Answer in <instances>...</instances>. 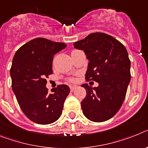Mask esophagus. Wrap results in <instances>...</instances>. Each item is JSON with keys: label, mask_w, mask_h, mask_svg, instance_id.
<instances>
[{"label": "esophagus", "mask_w": 148, "mask_h": 148, "mask_svg": "<svg viewBox=\"0 0 148 148\" xmlns=\"http://www.w3.org/2000/svg\"><path fill=\"white\" fill-rule=\"evenodd\" d=\"M77 86H70V89H71V91H74V89H77Z\"/></svg>", "instance_id": "esophagus-1"}]
</instances>
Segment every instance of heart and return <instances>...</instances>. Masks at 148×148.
I'll list each match as a JSON object with an SVG mask.
<instances>
[{
    "instance_id": "b5f03b06",
    "label": "heart",
    "mask_w": 148,
    "mask_h": 148,
    "mask_svg": "<svg viewBox=\"0 0 148 148\" xmlns=\"http://www.w3.org/2000/svg\"><path fill=\"white\" fill-rule=\"evenodd\" d=\"M74 79H71V81H74Z\"/></svg>"
}]
</instances>
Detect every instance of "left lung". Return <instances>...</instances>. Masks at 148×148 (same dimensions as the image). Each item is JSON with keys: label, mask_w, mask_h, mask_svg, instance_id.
Segmentation results:
<instances>
[{"label": "left lung", "mask_w": 148, "mask_h": 148, "mask_svg": "<svg viewBox=\"0 0 148 148\" xmlns=\"http://www.w3.org/2000/svg\"><path fill=\"white\" fill-rule=\"evenodd\" d=\"M84 50L89 60L86 81L99 83L92 88L87 84L81 108L85 116L93 122H104L117 113L126 97L131 79L130 60L126 47L112 36L95 32L74 43Z\"/></svg>", "instance_id": "obj_1"}]
</instances>
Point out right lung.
I'll use <instances>...</instances> for the list:
<instances>
[{
  "label": "right lung",
  "mask_w": 148,
  "mask_h": 148,
  "mask_svg": "<svg viewBox=\"0 0 148 148\" xmlns=\"http://www.w3.org/2000/svg\"><path fill=\"white\" fill-rule=\"evenodd\" d=\"M65 47L64 43L38 38L15 53L10 68L12 89L25 115L36 123H54L62 113L70 88L59 85L49 93L46 78L53 74V56Z\"/></svg>",
  "instance_id": "right-lung-1"
}]
</instances>
